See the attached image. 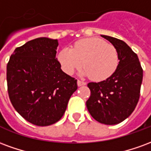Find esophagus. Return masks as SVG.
Listing matches in <instances>:
<instances>
[{
    "mask_svg": "<svg viewBox=\"0 0 151 151\" xmlns=\"http://www.w3.org/2000/svg\"><path fill=\"white\" fill-rule=\"evenodd\" d=\"M86 83L85 82H82V81H81V80H78V86H84L86 85Z\"/></svg>",
    "mask_w": 151,
    "mask_h": 151,
    "instance_id": "esophagus-1",
    "label": "esophagus"
}]
</instances>
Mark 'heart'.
<instances>
[{
    "label": "heart",
    "instance_id": "heart-1",
    "mask_svg": "<svg viewBox=\"0 0 151 151\" xmlns=\"http://www.w3.org/2000/svg\"><path fill=\"white\" fill-rule=\"evenodd\" d=\"M58 60L66 73L73 74L82 65V75L100 82L109 78L116 71L119 54L113 45L104 40L87 38L77 41L72 49L63 48Z\"/></svg>",
    "mask_w": 151,
    "mask_h": 151
}]
</instances>
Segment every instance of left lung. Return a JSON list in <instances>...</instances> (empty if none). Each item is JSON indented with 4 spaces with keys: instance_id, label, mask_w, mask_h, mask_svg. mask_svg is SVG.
Wrapping results in <instances>:
<instances>
[{
    "instance_id": "obj_1",
    "label": "left lung",
    "mask_w": 151,
    "mask_h": 151,
    "mask_svg": "<svg viewBox=\"0 0 151 151\" xmlns=\"http://www.w3.org/2000/svg\"><path fill=\"white\" fill-rule=\"evenodd\" d=\"M116 48L119 65L109 78L99 82H89L91 96L86 107L98 122L113 125L129 116L138 103L143 70L137 55L124 41L101 35Z\"/></svg>"
}]
</instances>
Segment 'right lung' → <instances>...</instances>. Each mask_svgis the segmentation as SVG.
Listing matches in <instances>:
<instances>
[{
  "label": "right lung",
  "mask_w": 151,
  "mask_h": 151,
  "mask_svg": "<svg viewBox=\"0 0 151 151\" xmlns=\"http://www.w3.org/2000/svg\"><path fill=\"white\" fill-rule=\"evenodd\" d=\"M57 40L42 37L18 47L9 58L6 78L15 110L28 122L47 126L63 116L77 80L60 69Z\"/></svg>",
  "instance_id": "add662e5"
}]
</instances>
